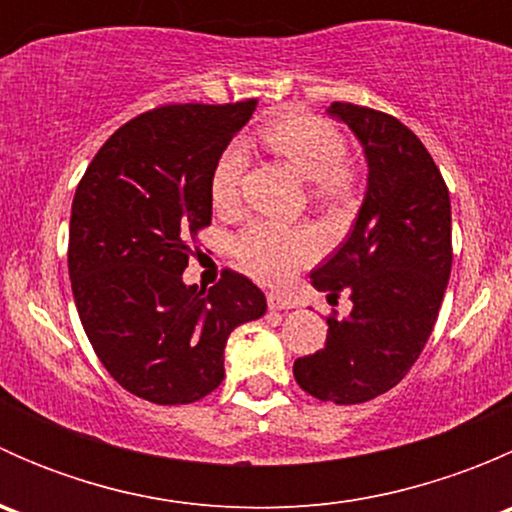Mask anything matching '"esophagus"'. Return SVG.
<instances>
[{"instance_id": "esophagus-1", "label": "esophagus", "mask_w": 512, "mask_h": 512, "mask_svg": "<svg viewBox=\"0 0 512 512\" xmlns=\"http://www.w3.org/2000/svg\"><path fill=\"white\" fill-rule=\"evenodd\" d=\"M267 307H270V309H292L294 299L287 297V294L270 292V294H267Z\"/></svg>"}]
</instances>
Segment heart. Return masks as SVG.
Returning a JSON list of instances; mask_svg holds the SVG:
<instances>
[{
    "instance_id": "obj_1",
    "label": "heart",
    "mask_w": 512,
    "mask_h": 512,
    "mask_svg": "<svg viewBox=\"0 0 512 512\" xmlns=\"http://www.w3.org/2000/svg\"><path fill=\"white\" fill-rule=\"evenodd\" d=\"M267 146L287 160L304 180H312L314 198L322 203H344L352 195L354 170L344 160L347 141L332 121L312 113H287L262 128ZM245 151L230 143L210 173V200L218 210L235 208ZM237 262L267 285L287 282L299 267L319 255L317 232L302 225L252 223L232 242Z\"/></svg>"
}]
</instances>
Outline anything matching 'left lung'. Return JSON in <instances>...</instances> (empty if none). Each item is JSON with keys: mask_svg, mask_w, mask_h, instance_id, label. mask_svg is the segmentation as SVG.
I'll return each mask as SVG.
<instances>
[{"mask_svg": "<svg viewBox=\"0 0 512 512\" xmlns=\"http://www.w3.org/2000/svg\"><path fill=\"white\" fill-rule=\"evenodd\" d=\"M327 113L347 123L364 148L366 195L354 230L312 285L352 314L329 317L327 344L294 361L307 394L332 404H364L394 389L426 347L451 277V198L441 170L399 118L334 101Z\"/></svg>", "mask_w": 512, "mask_h": 512, "instance_id": "1", "label": "left lung"}]
</instances>
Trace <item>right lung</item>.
<instances>
[{
	"label": "right lung",
	"mask_w": 512,
	"mask_h": 512,
	"mask_svg": "<svg viewBox=\"0 0 512 512\" xmlns=\"http://www.w3.org/2000/svg\"><path fill=\"white\" fill-rule=\"evenodd\" d=\"M257 101L175 103L118 128L86 168L69 223V277L91 347L126 391L193 404L225 379V344L267 312L265 294L225 270L185 285L190 242L213 220L210 173Z\"/></svg>",
	"instance_id": "obj_1"
}]
</instances>
